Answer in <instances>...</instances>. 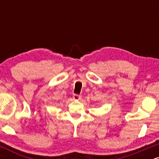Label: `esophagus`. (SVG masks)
I'll return each instance as SVG.
<instances>
[{
  "label": "esophagus",
  "instance_id": "34e87169",
  "mask_svg": "<svg viewBox=\"0 0 159 159\" xmlns=\"http://www.w3.org/2000/svg\"><path fill=\"white\" fill-rule=\"evenodd\" d=\"M81 95H78V94H74L73 95V99H75V100L80 99V98H81Z\"/></svg>",
  "mask_w": 159,
  "mask_h": 159
}]
</instances>
